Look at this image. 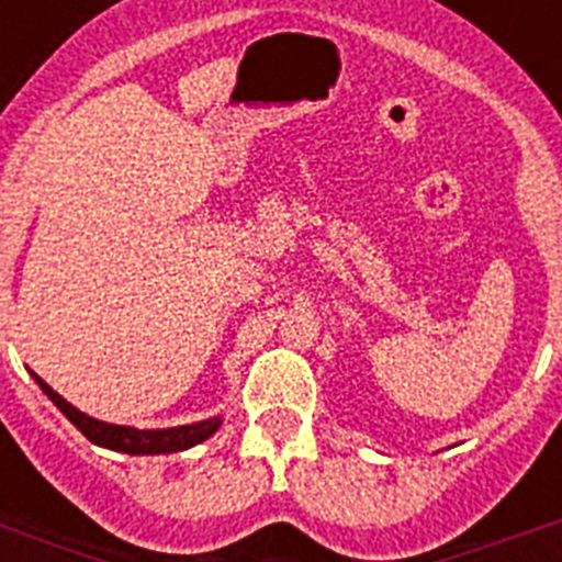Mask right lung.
<instances>
[{
  "instance_id": "right-lung-1",
  "label": "right lung",
  "mask_w": 562,
  "mask_h": 562,
  "mask_svg": "<svg viewBox=\"0 0 562 562\" xmlns=\"http://www.w3.org/2000/svg\"><path fill=\"white\" fill-rule=\"evenodd\" d=\"M33 374V371H30ZM33 380L38 382V389L53 400L58 411L67 416L83 436H87L92 445H101V448L117 450V453L128 456H160V453H180V450L193 448L200 441L211 439L222 425V416H211V419L193 422V425H180V428H162V430H137L126 428V425H109V422L92 419V416L81 414L76 405H69L61 394L49 389L47 382L38 374H33Z\"/></svg>"
}]
</instances>
